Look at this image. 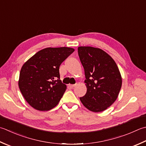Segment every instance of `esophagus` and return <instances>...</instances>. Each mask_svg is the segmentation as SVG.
Returning <instances> with one entry per match:
<instances>
[{
	"instance_id": "1",
	"label": "esophagus",
	"mask_w": 146,
	"mask_h": 146,
	"mask_svg": "<svg viewBox=\"0 0 146 146\" xmlns=\"http://www.w3.org/2000/svg\"><path fill=\"white\" fill-rule=\"evenodd\" d=\"M76 85V84H70L69 85V87H70V88H73L74 87H75Z\"/></svg>"
}]
</instances>
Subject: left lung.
Instances as JSON below:
<instances>
[{"instance_id":"obj_1","label":"left lung","mask_w":146,"mask_h":146,"mask_svg":"<svg viewBox=\"0 0 146 146\" xmlns=\"http://www.w3.org/2000/svg\"><path fill=\"white\" fill-rule=\"evenodd\" d=\"M84 68L86 94L80 98L84 106L92 112H102L118 98L122 85L121 73L111 57L99 48L78 47Z\"/></svg>"}]
</instances>
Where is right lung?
I'll return each instance as SVG.
<instances>
[{
  "label": "right lung",
  "mask_w": 146,
  "mask_h": 146,
  "mask_svg": "<svg viewBox=\"0 0 146 146\" xmlns=\"http://www.w3.org/2000/svg\"><path fill=\"white\" fill-rule=\"evenodd\" d=\"M74 50L68 47L45 48L23 65L19 88L34 109L48 111L58 104L66 90V85L59 80V66Z\"/></svg>",
  "instance_id": "1"
}]
</instances>
